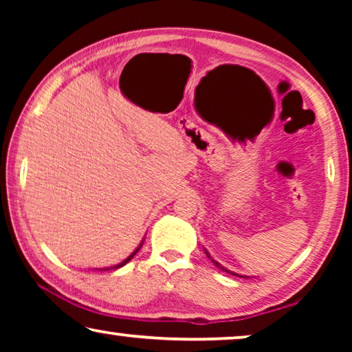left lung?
I'll list each match as a JSON object with an SVG mask.
<instances>
[{"mask_svg": "<svg viewBox=\"0 0 352 352\" xmlns=\"http://www.w3.org/2000/svg\"><path fill=\"white\" fill-rule=\"evenodd\" d=\"M206 254H208V253H206ZM208 258L211 259V256H210V254H208ZM211 261H213L214 263V266H218L219 269H221V271H224V272H229V274H232V276H237V274H234V272H230V271H228V269H226V267H223V266H221V264L218 263V261H214V259H211Z\"/></svg>", "mask_w": 352, "mask_h": 352, "instance_id": "1", "label": "left lung"}]
</instances>
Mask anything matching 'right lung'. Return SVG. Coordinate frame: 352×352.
<instances>
[{"mask_svg":"<svg viewBox=\"0 0 352 352\" xmlns=\"http://www.w3.org/2000/svg\"><path fill=\"white\" fill-rule=\"evenodd\" d=\"M139 248H141V247H139ZM139 248H138V250H139ZM138 250H136V252H134V253H133V254H131V256H128V258H126V259H124V261H123V263H122V264H118V266H115V269H117V267H122V266H124V264H126V263H128V261H129V259H131V258H133V256H134V254H136V253H138ZM112 269H113V267H112Z\"/></svg>","mask_w":352,"mask_h":352,"instance_id":"obj_1","label":"right lung"}]
</instances>
